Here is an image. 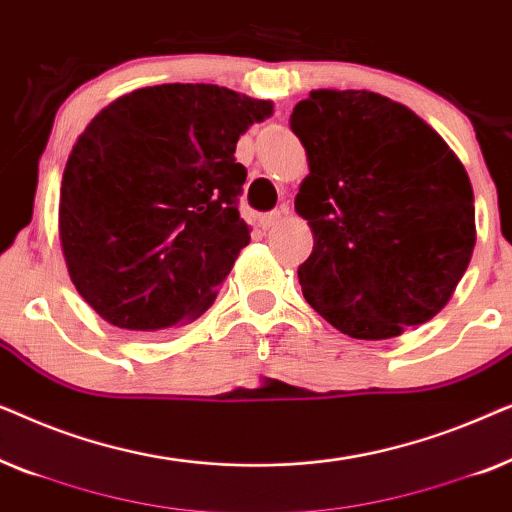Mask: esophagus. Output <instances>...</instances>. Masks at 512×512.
<instances>
[{
    "mask_svg": "<svg viewBox=\"0 0 512 512\" xmlns=\"http://www.w3.org/2000/svg\"><path fill=\"white\" fill-rule=\"evenodd\" d=\"M286 214H289V207H279V209H275V212L263 214V216H261V226H263V228L277 226V223H282V219H284Z\"/></svg>",
    "mask_w": 512,
    "mask_h": 512,
    "instance_id": "esophagus-1",
    "label": "esophagus"
}]
</instances>
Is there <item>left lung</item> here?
Here are the masks:
<instances>
[{"label":"left lung","instance_id":"left-lung-1","mask_svg":"<svg viewBox=\"0 0 512 512\" xmlns=\"http://www.w3.org/2000/svg\"><path fill=\"white\" fill-rule=\"evenodd\" d=\"M291 130L310 174L296 212L314 247L303 296L356 340H387L450 303L475 247L473 188L445 139L370 90H312Z\"/></svg>","mask_w":512,"mask_h":512}]
</instances>
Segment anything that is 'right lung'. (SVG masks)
I'll list each match as a JSON object with an SVG mask.
<instances>
[{"mask_svg": "<svg viewBox=\"0 0 512 512\" xmlns=\"http://www.w3.org/2000/svg\"><path fill=\"white\" fill-rule=\"evenodd\" d=\"M270 100L212 83L137 88L76 139L60 184L69 279L111 326L156 335L191 324L249 244L237 139Z\"/></svg>", "mask_w": 512, "mask_h": 512, "instance_id": "obj_1", "label": "right lung"}]
</instances>
